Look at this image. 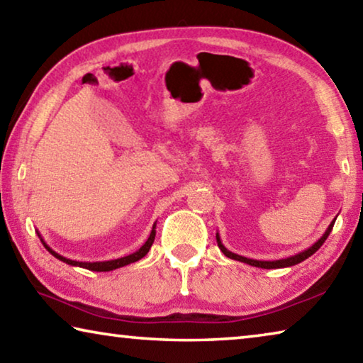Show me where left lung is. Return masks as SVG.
Returning <instances> with one entry per match:
<instances>
[{
  "mask_svg": "<svg viewBox=\"0 0 363 363\" xmlns=\"http://www.w3.org/2000/svg\"><path fill=\"white\" fill-rule=\"evenodd\" d=\"M335 220H336V218H335L333 220H331L330 225L327 227V230H325L323 235H322L320 238H318V240H317L314 245H312V247H309V248L304 250V251H301V253H298V255L290 256V257H285V259H277V261H257V259H250V257H245V256H240V255L232 253V251L227 250V248L224 247V245H223V242H220L219 233H216V240H218V247H219V250L223 251V253H224L227 257H230V259L240 261V262H245V264H250V266L261 267V269H281V267H291V266H294V264H299V262H303L304 259H307V257H311L312 255L315 253V251H317L318 248L322 247V245L325 243V240H327V238H328L331 229H333Z\"/></svg>",
  "mask_w": 363,
  "mask_h": 363,
  "instance_id": "8db88e82",
  "label": "left lung"
}]
</instances>
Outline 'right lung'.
Instances as JSON below:
<instances>
[{
	"label": "right lung",
	"mask_w": 363,
	"mask_h": 363,
	"mask_svg": "<svg viewBox=\"0 0 363 363\" xmlns=\"http://www.w3.org/2000/svg\"><path fill=\"white\" fill-rule=\"evenodd\" d=\"M155 227H157V224H153L152 232H150L149 238H147V242H145V243L143 245V247H140L138 251H134V253L128 255V256H123V257H118V259L96 261V262L73 261V259H69V257H64L62 255L56 253V251H54L52 248H49L48 245H46V242L41 238L40 233H38V237H40L41 243L45 245V248L49 251V253H51L54 257H57V259H60L62 262L70 264V266H75V267H83V269H88V270H94V272H108V270H115V269H118V267H125V266H128V264L143 259V257H144L147 253H149L152 243H153V240H155V233H157V232H155Z\"/></svg>",
	"instance_id": "right-lung-1"
}]
</instances>
